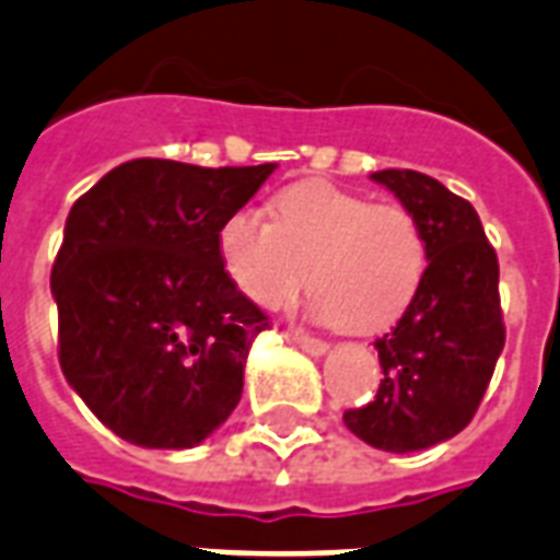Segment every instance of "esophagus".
<instances>
[{
	"instance_id": "34e87169",
	"label": "esophagus",
	"mask_w": 560,
	"mask_h": 560,
	"mask_svg": "<svg viewBox=\"0 0 560 560\" xmlns=\"http://www.w3.org/2000/svg\"><path fill=\"white\" fill-rule=\"evenodd\" d=\"M293 343H296L302 352H308V355H326L328 343L326 340H319V337H308V335H293Z\"/></svg>"
}]
</instances>
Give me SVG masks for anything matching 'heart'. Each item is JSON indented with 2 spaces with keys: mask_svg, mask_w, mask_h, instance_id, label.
Masks as SVG:
<instances>
[{
  "mask_svg": "<svg viewBox=\"0 0 560 560\" xmlns=\"http://www.w3.org/2000/svg\"><path fill=\"white\" fill-rule=\"evenodd\" d=\"M217 255L234 288L258 308L288 305L305 284L308 314L349 331L394 326L420 293L429 241L411 208L302 182L272 199V223L237 208L217 229Z\"/></svg>",
  "mask_w": 560,
  "mask_h": 560,
  "instance_id": "1",
  "label": "heart"
}]
</instances>
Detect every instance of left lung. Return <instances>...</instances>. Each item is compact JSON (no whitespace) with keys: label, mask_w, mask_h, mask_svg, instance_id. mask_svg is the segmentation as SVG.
Listing matches in <instances>:
<instances>
[{"label":"left lung","mask_w":560,"mask_h":560,"mask_svg":"<svg viewBox=\"0 0 560 560\" xmlns=\"http://www.w3.org/2000/svg\"><path fill=\"white\" fill-rule=\"evenodd\" d=\"M373 182L411 208L429 241L420 293L375 340L382 384L373 402L343 413L347 429L384 452L443 443L472 420L505 347L499 261L476 208L417 170H382Z\"/></svg>","instance_id":"8db88e82"}]
</instances>
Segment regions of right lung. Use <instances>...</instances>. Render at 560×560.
I'll list each match as a JSON object with an SVG mask.
<instances>
[{
  "mask_svg": "<svg viewBox=\"0 0 560 560\" xmlns=\"http://www.w3.org/2000/svg\"><path fill=\"white\" fill-rule=\"evenodd\" d=\"M272 170L138 158L70 208L52 264L58 358L122 441L190 450L241 402L270 317L223 272L217 229Z\"/></svg>",
  "mask_w": 560,
  "mask_h": 560,
  "instance_id": "obj_1",
  "label": "right lung"
}]
</instances>
